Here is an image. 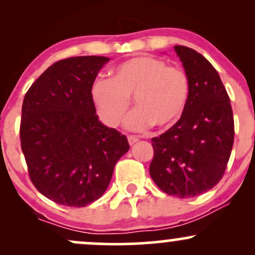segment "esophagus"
Here are the masks:
<instances>
[{
  "label": "esophagus",
  "instance_id": "1",
  "mask_svg": "<svg viewBox=\"0 0 255 255\" xmlns=\"http://www.w3.org/2000/svg\"><path fill=\"white\" fill-rule=\"evenodd\" d=\"M137 140L139 139H137V136L135 135H128V142H129V145H134Z\"/></svg>",
  "mask_w": 255,
  "mask_h": 255
}]
</instances>
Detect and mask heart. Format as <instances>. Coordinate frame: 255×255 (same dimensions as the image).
<instances>
[{
    "instance_id": "heart-1",
    "label": "heart",
    "mask_w": 255,
    "mask_h": 255,
    "mask_svg": "<svg viewBox=\"0 0 255 255\" xmlns=\"http://www.w3.org/2000/svg\"><path fill=\"white\" fill-rule=\"evenodd\" d=\"M111 79H96L91 98L103 121L116 127L125 119L133 98L136 109L126 121L131 130L152 125L169 128L182 118L189 98V79L180 67L153 56H136L119 63Z\"/></svg>"
}]
</instances>
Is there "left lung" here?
<instances>
[{
    "label": "left lung",
    "instance_id": "left-lung-1",
    "mask_svg": "<svg viewBox=\"0 0 255 255\" xmlns=\"http://www.w3.org/2000/svg\"><path fill=\"white\" fill-rule=\"evenodd\" d=\"M189 79L188 103L170 129L152 137L150 175L169 195L192 198L223 177L234 144L230 98L213 66L191 48L175 45Z\"/></svg>",
    "mask_w": 255,
    "mask_h": 255
}]
</instances>
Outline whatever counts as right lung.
<instances>
[{
  "mask_svg": "<svg viewBox=\"0 0 255 255\" xmlns=\"http://www.w3.org/2000/svg\"><path fill=\"white\" fill-rule=\"evenodd\" d=\"M104 56L51 64L22 102L20 141L31 182L56 204L84 207L109 186L116 162L129 150L126 135L102 125L91 86Z\"/></svg>",
  "mask_w": 255,
  "mask_h": 255,
  "instance_id": "add662e5",
  "label": "right lung"
}]
</instances>
